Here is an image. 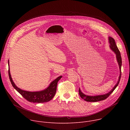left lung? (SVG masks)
I'll use <instances>...</instances> for the list:
<instances>
[{
    "instance_id": "obj_1",
    "label": "left lung",
    "mask_w": 130,
    "mask_h": 130,
    "mask_svg": "<svg viewBox=\"0 0 130 130\" xmlns=\"http://www.w3.org/2000/svg\"><path fill=\"white\" fill-rule=\"evenodd\" d=\"M108 41L109 43V47L114 52V53L116 54V59L117 62L118 63L119 66V69H120V75L119 77V79L118 80V82L117 84L115 85V86L113 88V89L111 90L109 92H108V93L104 94V95H98V96H87L85 94H84L83 92L81 91L80 89H79V95L84 100L87 101V102H98L100 101H102L103 100H105L112 93L113 91L115 89V88L117 87L118 85L119 84V83L120 82L121 76V65H122V59H121V54L120 52L118 49V48L117 47V45L116 44L115 41L113 38H112V37H108Z\"/></svg>"
}]
</instances>
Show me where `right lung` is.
<instances>
[{
	"label": "right lung",
	"mask_w": 130,
	"mask_h": 130,
	"mask_svg": "<svg viewBox=\"0 0 130 130\" xmlns=\"http://www.w3.org/2000/svg\"><path fill=\"white\" fill-rule=\"evenodd\" d=\"M9 66V60L8 61ZM9 76L11 83L13 87L27 100L33 103H44L50 101L54 96L57 91V87L58 81L62 78V76L58 77L53 81L49 86L43 90L40 91H28L17 87L12 80L10 75V68H9Z\"/></svg>",
	"instance_id": "right-lung-1"
}]
</instances>
